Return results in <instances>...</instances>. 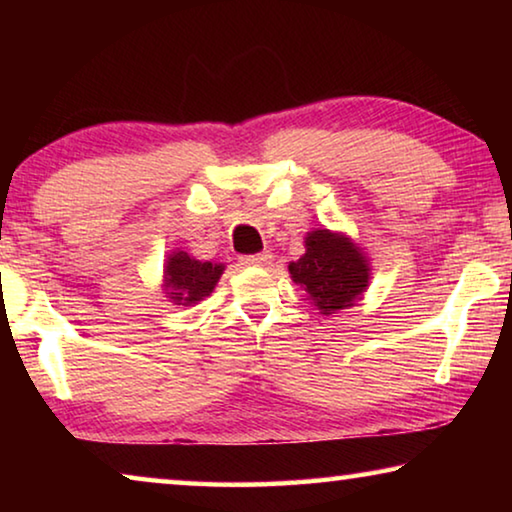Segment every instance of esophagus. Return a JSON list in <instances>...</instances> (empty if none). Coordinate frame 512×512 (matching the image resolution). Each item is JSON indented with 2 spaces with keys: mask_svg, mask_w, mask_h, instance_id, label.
Listing matches in <instances>:
<instances>
[{
  "mask_svg": "<svg viewBox=\"0 0 512 512\" xmlns=\"http://www.w3.org/2000/svg\"><path fill=\"white\" fill-rule=\"evenodd\" d=\"M273 262L271 253H259V255H246L241 257V264L244 266H268Z\"/></svg>",
  "mask_w": 512,
  "mask_h": 512,
  "instance_id": "esophagus-1",
  "label": "esophagus"
}]
</instances>
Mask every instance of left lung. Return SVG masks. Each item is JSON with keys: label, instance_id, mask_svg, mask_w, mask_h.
Returning a JSON list of instances; mask_svg holds the SVG:
<instances>
[{"label": "left lung", "instance_id": "left-lung-1", "mask_svg": "<svg viewBox=\"0 0 512 512\" xmlns=\"http://www.w3.org/2000/svg\"><path fill=\"white\" fill-rule=\"evenodd\" d=\"M307 253L289 264L291 280L300 284L320 314L348 309L361 298L370 280V266L361 248L341 232L311 230Z\"/></svg>", "mask_w": 512, "mask_h": 512}]
</instances>
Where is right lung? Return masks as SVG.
<instances>
[{"label": "right lung", "mask_w": 512, "mask_h": 512, "mask_svg": "<svg viewBox=\"0 0 512 512\" xmlns=\"http://www.w3.org/2000/svg\"><path fill=\"white\" fill-rule=\"evenodd\" d=\"M223 271V264L201 262L183 250H176L164 264V291L169 293L167 298H171L173 305H196L214 291Z\"/></svg>", "instance_id": "1"}]
</instances>
